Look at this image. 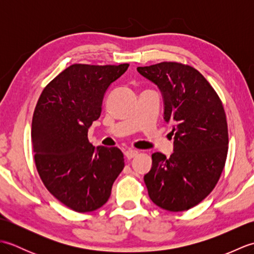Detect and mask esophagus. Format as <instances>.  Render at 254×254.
Wrapping results in <instances>:
<instances>
[{
  "instance_id": "obj_1",
  "label": "esophagus",
  "mask_w": 254,
  "mask_h": 254,
  "mask_svg": "<svg viewBox=\"0 0 254 254\" xmlns=\"http://www.w3.org/2000/svg\"><path fill=\"white\" fill-rule=\"evenodd\" d=\"M137 154H138V152L135 149H127V150H126V152H124V155H126V157L127 159H132L133 157H135Z\"/></svg>"
}]
</instances>
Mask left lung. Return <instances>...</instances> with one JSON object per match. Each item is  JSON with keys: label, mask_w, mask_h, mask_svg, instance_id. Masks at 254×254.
<instances>
[{"label": "left lung", "mask_w": 254, "mask_h": 254, "mask_svg": "<svg viewBox=\"0 0 254 254\" xmlns=\"http://www.w3.org/2000/svg\"><path fill=\"white\" fill-rule=\"evenodd\" d=\"M159 88L164 120L172 124L174 153L156 152L144 176L148 195L160 208L182 212L212 192L224 169L228 128L222 101L195 68L176 62L138 66Z\"/></svg>", "instance_id": "left-lung-1"}]
</instances>
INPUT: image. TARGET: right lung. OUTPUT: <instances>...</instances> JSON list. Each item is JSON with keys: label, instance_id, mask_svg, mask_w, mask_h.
<instances>
[{"label": "right lung", "instance_id": "right-lung-1", "mask_svg": "<svg viewBox=\"0 0 254 254\" xmlns=\"http://www.w3.org/2000/svg\"><path fill=\"white\" fill-rule=\"evenodd\" d=\"M119 65L73 64L46 86L31 124L35 163L49 192L78 213L98 209L124 167L118 147H95L88 128L100 117L109 86L126 73Z\"/></svg>", "mask_w": 254, "mask_h": 254}]
</instances>
